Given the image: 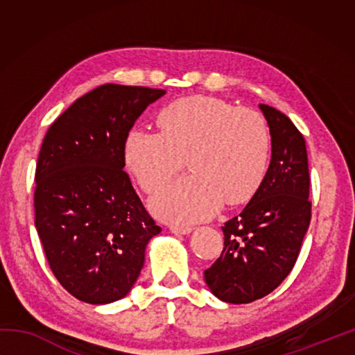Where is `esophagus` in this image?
Listing matches in <instances>:
<instances>
[{"label":"esophagus","instance_id":"obj_1","mask_svg":"<svg viewBox=\"0 0 355 355\" xmlns=\"http://www.w3.org/2000/svg\"><path fill=\"white\" fill-rule=\"evenodd\" d=\"M194 230L192 227H180V225H171V232L175 233V235H189V233Z\"/></svg>","mask_w":355,"mask_h":355}]
</instances>
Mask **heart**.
Returning a JSON list of instances; mask_svg holds the SVG:
<instances>
[{
    "label": "heart",
    "instance_id": "heart-1",
    "mask_svg": "<svg viewBox=\"0 0 355 355\" xmlns=\"http://www.w3.org/2000/svg\"><path fill=\"white\" fill-rule=\"evenodd\" d=\"M158 125L161 131L130 130L123 161L141 188L155 192L188 159L192 172L150 200L159 219L183 225L209 219L224 202H249L266 178L271 133L260 112L196 95L164 106Z\"/></svg>",
    "mask_w": 355,
    "mask_h": 355
}]
</instances>
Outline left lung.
Wrapping results in <instances>:
<instances>
[{
	"label": "left lung",
	"mask_w": 355,
	"mask_h": 355,
	"mask_svg": "<svg viewBox=\"0 0 355 355\" xmlns=\"http://www.w3.org/2000/svg\"><path fill=\"white\" fill-rule=\"evenodd\" d=\"M271 133V163L260 189L227 220L224 250L203 275L216 297L249 304L274 291L288 274L309 230L311 203L305 139L284 112L260 105Z\"/></svg>",
	"instance_id": "left-lung-1"
}]
</instances>
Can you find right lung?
Wrapping results in <instances>:
<instances>
[{"mask_svg": "<svg viewBox=\"0 0 355 355\" xmlns=\"http://www.w3.org/2000/svg\"><path fill=\"white\" fill-rule=\"evenodd\" d=\"M163 89L103 84L64 111L35 167V228L53 274L83 302L111 304L139 277L161 228L123 171L125 137Z\"/></svg>", "mask_w": 355, "mask_h": 355, "instance_id": "1", "label": "right lung"}]
</instances>
